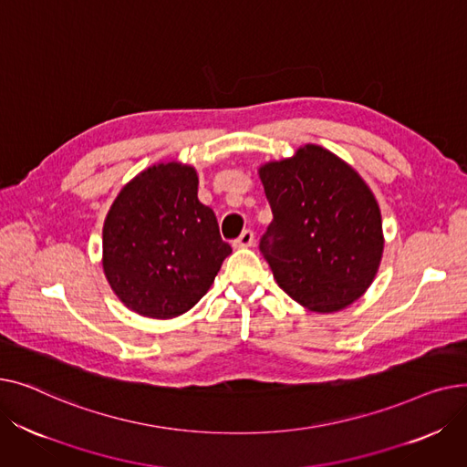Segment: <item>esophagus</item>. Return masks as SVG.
<instances>
[{
  "mask_svg": "<svg viewBox=\"0 0 467 467\" xmlns=\"http://www.w3.org/2000/svg\"><path fill=\"white\" fill-rule=\"evenodd\" d=\"M252 244H254V231H250V229L242 231V234L234 240V246L236 248H250Z\"/></svg>",
  "mask_w": 467,
  "mask_h": 467,
  "instance_id": "obj_1",
  "label": "esophagus"
}]
</instances>
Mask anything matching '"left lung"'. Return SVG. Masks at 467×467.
I'll use <instances>...</instances> for the list:
<instances>
[{
    "instance_id": "obj_1",
    "label": "left lung",
    "mask_w": 467,
    "mask_h": 467,
    "mask_svg": "<svg viewBox=\"0 0 467 467\" xmlns=\"http://www.w3.org/2000/svg\"><path fill=\"white\" fill-rule=\"evenodd\" d=\"M273 221L259 250L278 285L314 312H335L371 285L382 257V219L371 189L320 145L259 170Z\"/></svg>"
}]
</instances>
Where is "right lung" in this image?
<instances>
[{
	"mask_svg": "<svg viewBox=\"0 0 467 467\" xmlns=\"http://www.w3.org/2000/svg\"><path fill=\"white\" fill-rule=\"evenodd\" d=\"M199 176L178 162L143 170L111 204L104 223V273L115 296L147 317H174L199 303L233 252Z\"/></svg>",
	"mask_w": 467,
	"mask_h": 467,
	"instance_id": "obj_1",
	"label": "right lung"
}]
</instances>
